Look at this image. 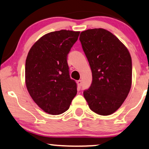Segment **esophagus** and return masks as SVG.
Listing matches in <instances>:
<instances>
[{
	"label": "esophagus",
	"instance_id": "1",
	"mask_svg": "<svg viewBox=\"0 0 149 149\" xmlns=\"http://www.w3.org/2000/svg\"><path fill=\"white\" fill-rule=\"evenodd\" d=\"M77 84H78V88H80L81 85H82V80H79L77 81Z\"/></svg>",
	"mask_w": 149,
	"mask_h": 149
}]
</instances>
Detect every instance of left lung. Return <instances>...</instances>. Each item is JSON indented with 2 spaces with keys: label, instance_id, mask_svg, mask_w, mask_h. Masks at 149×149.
<instances>
[{
  "label": "left lung",
  "instance_id": "obj_1",
  "mask_svg": "<svg viewBox=\"0 0 149 149\" xmlns=\"http://www.w3.org/2000/svg\"><path fill=\"white\" fill-rule=\"evenodd\" d=\"M80 40L92 71L91 85L83 95L92 111L113 114L127 98L132 84V61L128 49L102 28L82 31Z\"/></svg>",
  "mask_w": 149,
  "mask_h": 149
}]
</instances>
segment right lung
<instances>
[{
    "label": "right lung",
    "mask_w": 149,
    "mask_h": 149,
    "mask_svg": "<svg viewBox=\"0 0 149 149\" xmlns=\"http://www.w3.org/2000/svg\"><path fill=\"white\" fill-rule=\"evenodd\" d=\"M80 31L61 30L47 33L30 49L25 63V84L30 96L45 112L67 111L77 94L70 78L67 56Z\"/></svg>",
    "instance_id": "add662e5"
}]
</instances>
